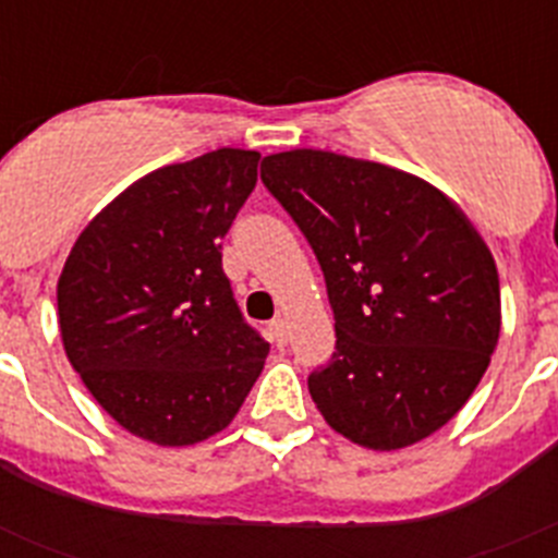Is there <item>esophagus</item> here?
I'll list each match as a JSON object with an SVG mask.
<instances>
[{
    "label": "esophagus",
    "mask_w": 558,
    "mask_h": 558,
    "mask_svg": "<svg viewBox=\"0 0 558 558\" xmlns=\"http://www.w3.org/2000/svg\"><path fill=\"white\" fill-rule=\"evenodd\" d=\"M268 329H270V340H274L276 347H284V343H288V322H284V318H274Z\"/></svg>",
    "instance_id": "obj_1"
}]
</instances>
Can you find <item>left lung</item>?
Masks as SVG:
<instances>
[{"label":"left lung","mask_w":558,"mask_h":558,"mask_svg":"<svg viewBox=\"0 0 558 558\" xmlns=\"http://www.w3.org/2000/svg\"><path fill=\"white\" fill-rule=\"evenodd\" d=\"M263 184L313 245L335 313L307 388L368 450L411 447L472 397L500 338V279L470 218L425 179L332 150L270 153Z\"/></svg>","instance_id":"1"}]
</instances>
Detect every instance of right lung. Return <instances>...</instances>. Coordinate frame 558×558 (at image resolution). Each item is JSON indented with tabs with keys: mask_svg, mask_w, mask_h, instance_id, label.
<instances>
[{
	"mask_svg": "<svg viewBox=\"0 0 558 558\" xmlns=\"http://www.w3.org/2000/svg\"><path fill=\"white\" fill-rule=\"evenodd\" d=\"M256 150L147 172L81 231L58 279L66 357L102 411L159 447L231 425L270 352L243 322L220 240L256 184Z\"/></svg>",
	"mask_w": 558,
	"mask_h": 558,
	"instance_id": "obj_1",
	"label": "right lung"
}]
</instances>
